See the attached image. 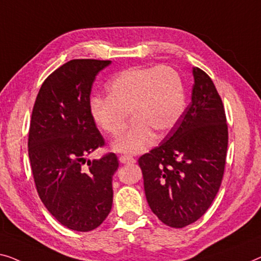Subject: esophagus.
I'll return each mask as SVG.
<instances>
[{"label":"esophagus","mask_w":261,"mask_h":261,"mask_svg":"<svg viewBox=\"0 0 261 261\" xmlns=\"http://www.w3.org/2000/svg\"><path fill=\"white\" fill-rule=\"evenodd\" d=\"M119 162L120 164H134V163H136V159L129 157V155H120Z\"/></svg>","instance_id":"esophagus-1"}]
</instances>
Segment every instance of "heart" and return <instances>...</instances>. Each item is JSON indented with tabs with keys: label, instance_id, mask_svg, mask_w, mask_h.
Returning a JSON list of instances; mask_svg holds the SVG:
<instances>
[{
	"label": "heart",
	"instance_id": "b5f03b06",
	"mask_svg": "<svg viewBox=\"0 0 261 261\" xmlns=\"http://www.w3.org/2000/svg\"><path fill=\"white\" fill-rule=\"evenodd\" d=\"M108 96L90 100L93 122L110 136L125 125L127 112L132 123L112 143L115 151L139 153L177 125L186 106L185 88L179 72L170 65L132 67L117 73L107 84Z\"/></svg>",
	"mask_w": 261,
	"mask_h": 261
}]
</instances>
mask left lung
I'll return each mask as SVG.
<instances>
[{"label":"left lung","instance_id":"left-lung-1","mask_svg":"<svg viewBox=\"0 0 261 261\" xmlns=\"http://www.w3.org/2000/svg\"><path fill=\"white\" fill-rule=\"evenodd\" d=\"M191 103L164 141L138 159L149 206L181 228L207 211L223 179L228 143L223 102L208 75L192 68Z\"/></svg>","mask_w":261,"mask_h":261}]
</instances>
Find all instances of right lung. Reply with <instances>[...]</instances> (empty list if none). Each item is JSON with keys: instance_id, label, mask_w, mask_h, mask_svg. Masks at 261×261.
<instances>
[{"instance_id": "1", "label": "right lung", "mask_w": 261, "mask_h": 261, "mask_svg": "<svg viewBox=\"0 0 261 261\" xmlns=\"http://www.w3.org/2000/svg\"><path fill=\"white\" fill-rule=\"evenodd\" d=\"M110 64L67 62L43 82L31 115L28 151L38 196L73 231L95 230L111 211L117 155L85 158L104 145L90 112V93L96 76Z\"/></svg>"}]
</instances>
